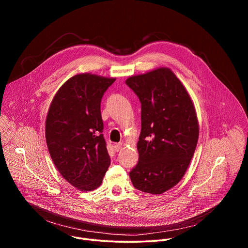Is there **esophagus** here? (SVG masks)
<instances>
[{
	"label": "esophagus",
	"mask_w": 248,
	"mask_h": 248,
	"mask_svg": "<svg viewBox=\"0 0 248 248\" xmlns=\"http://www.w3.org/2000/svg\"><path fill=\"white\" fill-rule=\"evenodd\" d=\"M123 149V145L120 143V144H116L115 145V150L117 151V152H119V151H121Z\"/></svg>",
	"instance_id": "1"
}]
</instances>
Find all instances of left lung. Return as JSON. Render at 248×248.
Masks as SVG:
<instances>
[{"label":"left lung","mask_w":248,"mask_h":248,"mask_svg":"<svg viewBox=\"0 0 248 248\" xmlns=\"http://www.w3.org/2000/svg\"><path fill=\"white\" fill-rule=\"evenodd\" d=\"M141 103L139 159L129 172L133 186L161 194L178 185L193 157L199 124L193 102L169 67L129 77Z\"/></svg>","instance_id":"obj_1"}]
</instances>
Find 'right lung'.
Wrapping results in <instances>:
<instances>
[{
  "instance_id": "obj_1",
  "label": "right lung",
  "mask_w": 248,
  "mask_h": 248,
  "mask_svg": "<svg viewBox=\"0 0 248 248\" xmlns=\"http://www.w3.org/2000/svg\"><path fill=\"white\" fill-rule=\"evenodd\" d=\"M115 80L76 75L60 87L48 111L45 136L51 158L62 178L81 191L98 188L111 164L100 106Z\"/></svg>"
}]
</instances>
